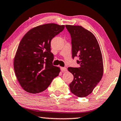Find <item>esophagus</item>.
Wrapping results in <instances>:
<instances>
[{"instance_id":"esophagus-1","label":"esophagus","mask_w":121,"mask_h":121,"mask_svg":"<svg viewBox=\"0 0 121 121\" xmlns=\"http://www.w3.org/2000/svg\"><path fill=\"white\" fill-rule=\"evenodd\" d=\"M61 70L62 72H66L67 71V68L66 67H61Z\"/></svg>"}]
</instances>
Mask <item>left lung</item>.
Instances as JSON below:
<instances>
[{
  "mask_svg": "<svg viewBox=\"0 0 121 121\" xmlns=\"http://www.w3.org/2000/svg\"><path fill=\"white\" fill-rule=\"evenodd\" d=\"M71 35L72 57L77 56L80 67H68L74 78L69 84L71 92L79 97L87 96L103 74V63L99 45L95 35L79 26L66 25Z\"/></svg>",
  "mask_w": 121,
  "mask_h": 121,
  "instance_id": "8db88e82",
  "label": "left lung"
}]
</instances>
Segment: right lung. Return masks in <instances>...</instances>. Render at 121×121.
<instances>
[{
	"label": "right lung",
	"mask_w": 121,
	"mask_h": 121,
	"mask_svg": "<svg viewBox=\"0 0 121 121\" xmlns=\"http://www.w3.org/2000/svg\"><path fill=\"white\" fill-rule=\"evenodd\" d=\"M64 28V25L54 23L41 25L31 29L22 38L13 66L17 80L26 91L31 93L43 92L58 76L60 69L53 65L50 42Z\"/></svg>",
	"instance_id": "right-lung-1"
}]
</instances>
